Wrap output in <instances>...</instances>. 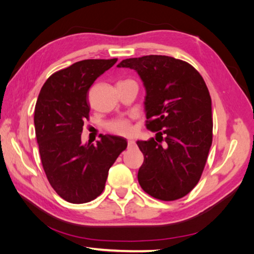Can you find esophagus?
<instances>
[{"label":"esophagus","instance_id":"34e87169","mask_svg":"<svg viewBox=\"0 0 254 254\" xmlns=\"http://www.w3.org/2000/svg\"><path fill=\"white\" fill-rule=\"evenodd\" d=\"M127 146L128 147L135 146V141H134V139H127Z\"/></svg>","mask_w":254,"mask_h":254}]
</instances>
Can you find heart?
Segmentation results:
<instances>
[{"label":"heart","mask_w":254,"mask_h":254,"mask_svg":"<svg viewBox=\"0 0 254 254\" xmlns=\"http://www.w3.org/2000/svg\"><path fill=\"white\" fill-rule=\"evenodd\" d=\"M108 128L113 133L120 135H130L133 131L132 124L128 119H118L108 124Z\"/></svg>","instance_id":"heart-1"}]
</instances>
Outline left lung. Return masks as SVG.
<instances>
[{"label": "left lung", "mask_w": 254, "mask_h": 254, "mask_svg": "<svg viewBox=\"0 0 254 254\" xmlns=\"http://www.w3.org/2000/svg\"><path fill=\"white\" fill-rule=\"evenodd\" d=\"M146 90V127L156 139L137 141L144 155L139 186L161 201L181 198L197 185L213 139L212 99L191 64L167 56L126 59Z\"/></svg>", "instance_id": "1"}]
</instances>
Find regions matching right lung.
<instances>
[{
  "instance_id": "obj_1",
  "label": "right lung",
  "mask_w": 254,
  "mask_h": 254,
  "mask_svg": "<svg viewBox=\"0 0 254 254\" xmlns=\"http://www.w3.org/2000/svg\"><path fill=\"white\" fill-rule=\"evenodd\" d=\"M118 59L83 60L52 74L42 86L35 107V131L42 167L51 187L73 204L99 196L108 171L127 146L126 138L101 135L97 145L82 143L89 119L90 86Z\"/></svg>"
}]
</instances>
